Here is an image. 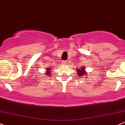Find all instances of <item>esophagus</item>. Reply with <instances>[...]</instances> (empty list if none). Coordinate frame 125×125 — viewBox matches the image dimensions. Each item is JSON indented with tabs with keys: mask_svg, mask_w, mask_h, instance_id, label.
Wrapping results in <instances>:
<instances>
[{
	"mask_svg": "<svg viewBox=\"0 0 125 125\" xmlns=\"http://www.w3.org/2000/svg\"><path fill=\"white\" fill-rule=\"evenodd\" d=\"M67 63V61H62V64H64V65H65Z\"/></svg>",
	"mask_w": 125,
	"mask_h": 125,
	"instance_id": "esophagus-1",
	"label": "esophagus"
}]
</instances>
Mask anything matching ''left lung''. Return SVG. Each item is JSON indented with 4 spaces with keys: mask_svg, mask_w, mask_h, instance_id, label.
<instances>
[{
    "mask_svg": "<svg viewBox=\"0 0 125 125\" xmlns=\"http://www.w3.org/2000/svg\"><path fill=\"white\" fill-rule=\"evenodd\" d=\"M76 70L77 73H78V76L80 77H83V76H86L85 78H87V76H88V74L85 71V67L83 66L81 67L80 69H77Z\"/></svg>",
    "mask_w": 125,
    "mask_h": 125,
    "instance_id": "1",
    "label": "left lung"
}]
</instances>
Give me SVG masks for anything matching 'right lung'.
<instances>
[{
  "mask_svg": "<svg viewBox=\"0 0 125 125\" xmlns=\"http://www.w3.org/2000/svg\"><path fill=\"white\" fill-rule=\"evenodd\" d=\"M51 69H52V67H49V68H46V73H45L44 74H47V75L46 76H51V72H52V70H51Z\"/></svg>",
  "mask_w": 125,
  "mask_h": 125,
  "instance_id": "right-lung-1",
  "label": "right lung"
}]
</instances>
